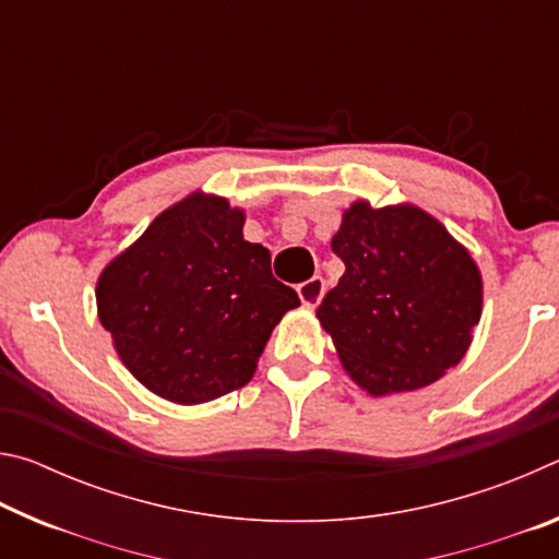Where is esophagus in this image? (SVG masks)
<instances>
[{
	"label": "esophagus",
	"mask_w": 559,
	"mask_h": 559,
	"mask_svg": "<svg viewBox=\"0 0 559 559\" xmlns=\"http://www.w3.org/2000/svg\"><path fill=\"white\" fill-rule=\"evenodd\" d=\"M296 290H298V298H300L302 306L316 308L318 302H320V298H323V293H325V281L320 278V276H313L310 281L300 283Z\"/></svg>",
	"instance_id": "1"
}]
</instances>
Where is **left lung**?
Here are the masks:
<instances>
[{"instance_id": "8db88e82", "label": "left lung", "mask_w": 559, "mask_h": 559, "mask_svg": "<svg viewBox=\"0 0 559 559\" xmlns=\"http://www.w3.org/2000/svg\"><path fill=\"white\" fill-rule=\"evenodd\" d=\"M330 246L345 273L318 320L359 390L414 392L461 362L484 310V278L437 216L357 200Z\"/></svg>"}]
</instances>
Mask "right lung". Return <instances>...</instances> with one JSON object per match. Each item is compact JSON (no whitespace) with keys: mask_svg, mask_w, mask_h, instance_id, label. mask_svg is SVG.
Returning a JSON list of instances; mask_svg holds the SVG:
<instances>
[{"mask_svg":"<svg viewBox=\"0 0 559 559\" xmlns=\"http://www.w3.org/2000/svg\"><path fill=\"white\" fill-rule=\"evenodd\" d=\"M243 222L239 206L197 189L100 271V325L130 374L167 402L239 390L273 328L300 306L273 278L266 246L243 239Z\"/></svg>","mask_w":559,"mask_h":559,"instance_id":"add662e5","label":"right lung"}]
</instances>
